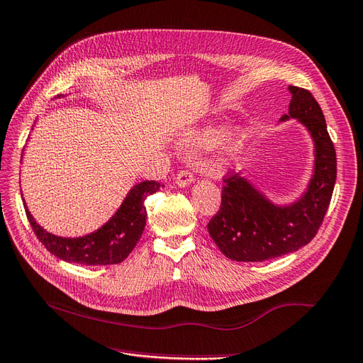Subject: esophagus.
Here are the masks:
<instances>
[{
    "instance_id": "34e87169",
    "label": "esophagus",
    "mask_w": 363,
    "mask_h": 363,
    "mask_svg": "<svg viewBox=\"0 0 363 363\" xmlns=\"http://www.w3.org/2000/svg\"><path fill=\"white\" fill-rule=\"evenodd\" d=\"M191 182H193L191 170H189V168H182V170H179L178 176H176V184H178L179 187H187V185H190Z\"/></svg>"
}]
</instances>
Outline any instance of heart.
Listing matches in <instances>:
<instances>
[{"mask_svg": "<svg viewBox=\"0 0 363 363\" xmlns=\"http://www.w3.org/2000/svg\"><path fill=\"white\" fill-rule=\"evenodd\" d=\"M221 138V130L220 128H208L204 133H201L199 136L195 138L198 143H204V145H210V143H215L218 139ZM241 139V134H237V138L233 139V145H238Z\"/></svg>", "mask_w": 363, "mask_h": 363, "instance_id": "heart-1", "label": "heart"}]
</instances>
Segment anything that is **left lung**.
Returning <instances> with one entry per match:
<instances>
[{
  "label": "left lung",
  "mask_w": 363,
  "mask_h": 363,
  "mask_svg": "<svg viewBox=\"0 0 363 363\" xmlns=\"http://www.w3.org/2000/svg\"><path fill=\"white\" fill-rule=\"evenodd\" d=\"M289 113L281 121L294 117L311 131L315 142L314 176L296 204L278 207L240 174H225L220 210L207 229L230 259L264 261L298 250L315 237L330 207L337 157L325 116L311 91L298 86H289Z\"/></svg>",
  "instance_id": "left-lung-1"
}]
</instances>
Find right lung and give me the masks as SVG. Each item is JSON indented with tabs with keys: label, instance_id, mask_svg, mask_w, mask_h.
<instances>
[{
	"label": "right lung",
	"instance_id": "obj_1",
	"mask_svg": "<svg viewBox=\"0 0 363 363\" xmlns=\"http://www.w3.org/2000/svg\"><path fill=\"white\" fill-rule=\"evenodd\" d=\"M164 187L155 181H143L134 185L116 215L99 230L80 238H62L46 232L33 220L26 204V216L33 233L41 244L55 257L69 263L85 266L117 264L131 254L145 229V199Z\"/></svg>",
	"mask_w": 363,
	"mask_h": 363
}]
</instances>
